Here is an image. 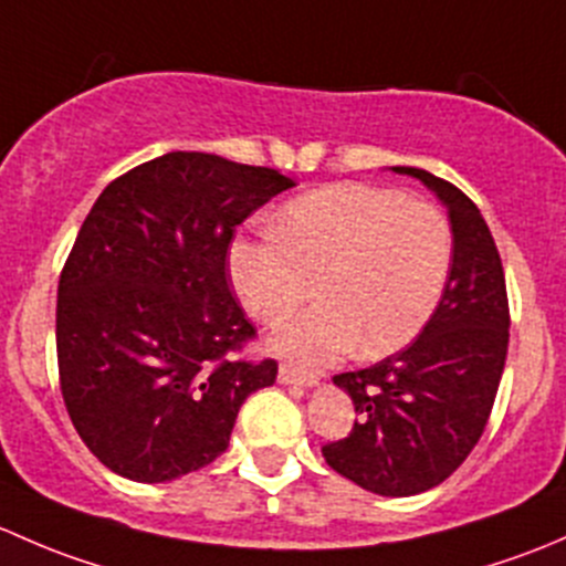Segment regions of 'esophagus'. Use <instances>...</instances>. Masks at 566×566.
Instances as JSON below:
<instances>
[{"instance_id":"obj_1","label":"esophagus","mask_w":566,"mask_h":566,"mask_svg":"<svg viewBox=\"0 0 566 566\" xmlns=\"http://www.w3.org/2000/svg\"><path fill=\"white\" fill-rule=\"evenodd\" d=\"M277 381L291 384V387H313V384H316V378L305 376V373L291 368V365H281V370H277Z\"/></svg>"}]
</instances>
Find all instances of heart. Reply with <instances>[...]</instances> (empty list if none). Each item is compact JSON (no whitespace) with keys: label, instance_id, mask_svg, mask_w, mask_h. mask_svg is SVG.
<instances>
[{"label":"heart","instance_id":"1","mask_svg":"<svg viewBox=\"0 0 566 566\" xmlns=\"http://www.w3.org/2000/svg\"><path fill=\"white\" fill-rule=\"evenodd\" d=\"M452 266L447 214L424 198L346 182L291 201L275 234L231 244L229 275L244 311L283 322L313 294L322 305L283 324L270 348L305 370L359 343L384 357L430 322Z\"/></svg>","mask_w":566,"mask_h":566}]
</instances>
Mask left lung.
Wrapping results in <instances>:
<instances>
[{
    "mask_svg": "<svg viewBox=\"0 0 566 566\" xmlns=\"http://www.w3.org/2000/svg\"><path fill=\"white\" fill-rule=\"evenodd\" d=\"M428 185L452 223L444 294L419 337L370 368L337 373L354 428L322 447L324 460L378 496H413L471 455L496 400L510 346V300L491 229L463 190L430 171L395 166Z\"/></svg>",
    "mask_w": 566,
    "mask_h": 566,
    "instance_id": "8db88e82",
    "label": "left lung"
}]
</instances>
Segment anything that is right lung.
<instances>
[{"instance_id":"obj_1","label":"right lung","mask_w":566,"mask_h":566,"mask_svg":"<svg viewBox=\"0 0 566 566\" xmlns=\"http://www.w3.org/2000/svg\"><path fill=\"white\" fill-rule=\"evenodd\" d=\"M294 179L207 153H168L116 177L86 214L56 291L65 409L90 452L136 482H168L226 452L275 359L231 294L242 220Z\"/></svg>"}]
</instances>
